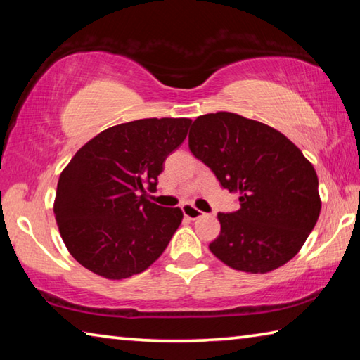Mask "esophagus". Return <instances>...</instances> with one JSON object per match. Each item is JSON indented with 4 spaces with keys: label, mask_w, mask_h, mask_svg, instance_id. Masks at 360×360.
I'll use <instances>...</instances> for the list:
<instances>
[{
    "label": "esophagus",
    "mask_w": 360,
    "mask_h": 360,
    "mask_svg": "<svg viewBox=\"0 0 360 360\" xmlns=\"http://www.w3.org/2000/svg\"><path fill=\"white\" fill-rule=\"evenodd\" d=\"M182 212H184V216L187 219H191V221H195V219H198V217L203 216V211L197 210L192 205H182Z\"/></svg>",
    "instance_id": "1"
}]
</instances>
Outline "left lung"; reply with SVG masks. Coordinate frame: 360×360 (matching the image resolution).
<instances>
[{
	"label": "left lung",
	"instance_id": "obj_1",
	"mask_svg": "<svg viewBox=\"0 0 360 360\" xmlns=\"http://www.w3.org/2000/svg\"><path fill=\"white\" fill-rule=\"evenodd\" d=\"M188 149L224 188L240 193L238 211L217 214L211 252L246 273L288 264L321 212L318 174L302 150L270 125L225 111L193 120Z\"/></svg>",
	"mask_w": 360,
	"mask_h": 360
}]
</instances>
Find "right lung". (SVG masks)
Instances as JSON below:
<instances>
[{"mask_svg":"<svg viewBox=\"0 0 360 360\" xmlns=\"http://www.w3.org/2000/svg\"><path fill=\"white\" fill-rule=\"evenodd\" d=\"M192 120L139 119L109 127L79 149L60 174L57 225L79 264L106 279L144 271L165 251L182 221L179 208L148 200L163 162Z\"/></svg>","mask_w":360,"mask_h":360,"instance_id":"1","label":"right lung"}]
</instances>
